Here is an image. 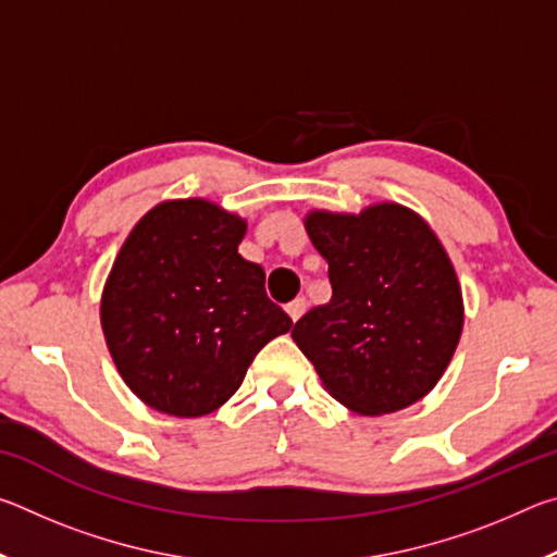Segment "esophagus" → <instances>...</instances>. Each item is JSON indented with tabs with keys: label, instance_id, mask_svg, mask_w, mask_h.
Returning a JSON list of instances; mask_svg holds the SVG:
<instances>
[{
	"label": "esophagus",
	"instance_id": "esophagus-1",
	"mask_svg": "<svg viewBox=\"0 0 557 557\" xmlns=\"http://www.w3.org/2000/svg\"><path fill=\"white\" fill-rule=\"evenodd\" d=\"M305 312H307V299L305 297H299V299L289 301V305H287V314H289L292 322H297V319H301V314H305Z\"/></svg>",
	"mask_w": 557,
	"mask_h": 557
}]
</instances>
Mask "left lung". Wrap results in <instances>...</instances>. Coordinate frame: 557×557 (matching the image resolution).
Returning <instances> with one entry per match:
<instances>
[{
	"label": "left lung",
	"mask_w": 557,
	"mask_h": 557,
	"mask_svg": "<svg viewBox=\"0 0 557 557\" xmlns=\"http://www.w3.org/2000/svg\"><path fill=\"white\" fill-rule=\"evenodd\" d=\"M305 225L329 262L332 299L309 309L292 338L324 388L361 414L425 398L465 324L457 272L437 235L398 203L358 215L312 211Z\"/></svg>",
	"instance_id": "left-lung-1"
}]
</instances>
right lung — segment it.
Returning <instances> with one entry per match:
<instances>
[{
    "mask_svg": "<svg viewBox=\"0 0 557 557\" xmlns=\"http://www.w3.org/2000/svg\"><path fill=\"white\" fill-rule=\"evenodd\" d=\"M240 215L203 199L164 201L122 245L100 322L122 381L149 408L201 418L240 388L252 358L292 319L238 245Z\"/></svg>",
    "mask_w": 557,
    "mask_h": 557,
    "instance_id": "right-lung-1",
    "label": "right lung"
}]
</instances>
